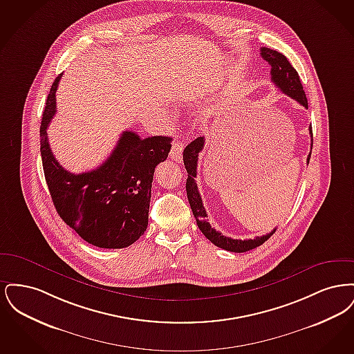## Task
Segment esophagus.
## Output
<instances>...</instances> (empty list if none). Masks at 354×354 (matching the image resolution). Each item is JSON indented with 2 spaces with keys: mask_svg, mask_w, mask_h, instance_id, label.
<instances>
[{
  "mask_svg": "<svg viewBox=\"0 0 354 354\" xmlns=\"http://www.w3.org/2000/svg\"><path fill=\"white\" fill-rule=\"evenodd\" d=\"M183 149H185V145L182 140H176L174 145H172V149L169 151V158L178 163H180L183 160Z\"/></svg>",
  "mask_w": 354,
  "mask_h": 354,
  "instance_id": "1",
  "label": "esophagus"
}]
</instances>
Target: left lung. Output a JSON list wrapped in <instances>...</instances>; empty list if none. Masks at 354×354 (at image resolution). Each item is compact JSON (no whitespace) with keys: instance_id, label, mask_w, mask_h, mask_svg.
I'll use <instances>...</instances> for the list:
<instances>
[{"instance_id":"left-lung-1","label":"left lung","mask_w":354,"mask_h":354,"mask_svg":"<svg viewBox=\"0 0 354 354\" xmlns=\"http://www.w3.org/2000/svg\"><path fill=\"white\" fill-rule=\"evenodd\" d=\"M260 55L270 65L272 82L288 97L293 98L305 109H308V100L303 90V84L300 82V77L296 68H293L290 62L286 59V55L279 51L272 50L270 48H261ZM309 134L312 136V126H309ZM204 142H205L204 136H199L195 140H192L183 151V162L188 174V178L185 182V191H187V198L191 205L192 214L196 219L198 227L202 231L203 235L205 236L212 244L230 252H247L250 250L261 245L264 241H267L270 236L276 232V228L267 235L257 236L254 239H248V240H237L232 237H227L211 227V224L207 220V212L203 205L202 196L199 194L198 185L195 182L198 158H199V152L204 149ZM312 145H313V139H312ZM309 159H310V152L308 155L306 163H309Z\"/></svg>"}]
</instances>
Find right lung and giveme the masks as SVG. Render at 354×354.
Wrapping results in <instances>:
<instances>
[{
  "label": "right lung",
  "mask_w": 354,
  "mask_h": 354,
  "mask_svg": "<svg viewBox=\"0 0 354 354\" xmlns=\"http://www.w3.org/2000/svg\"><path fill=\"white\" fill-rule=\"evenodd\" d=\"M59 74L51 84L39 129L45 179L54 207L70 228L100 248H126L145 234L155 167L167 159L169 136L139 138L123 131L100 167L82 174L64 169L51 152L48 126L55 114Z\"/></svg>",
  "instance_id": "obj_1"
}]
</instances>
